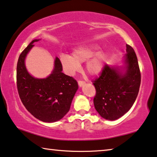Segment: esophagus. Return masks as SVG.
<instances>
[{
    "label": "esophagus",
    "instance_id": "obj_1",
    "mask_svg": "<svg viewBox=\"0 0 157 157\" xmlns=\"http://www.w3.org/2000/svg\"><path fill=\"white\" fill-rule=\"evenodd\" d=\"M85 81H81V80H79L78 81V85L79 86H83L84 85H85Z\"/></svg>",
    "mask_w": 157,
    "mask_h": 157
}]
</instances>
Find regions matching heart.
Masks as SVG:
<instances>
[{"label": "heart", "instance_id": "heart-1", "mask_svg": "<svg viewBox=\"0 0 157 157\" xmlns=\"http://www.w3.org/2000/svg\"><path fill=\"white\" fill-rule=\"evenodd\" d=\"M99 46L95 44L79 46L72 51V56L67 54L60 56V63L65 72L69 75L79 71L80 64L86 62V71L91 75H97L104 69L106 56L104 52L97 51Z\"/></svg>", "mask_w": 157, "mask_h": 157}]
</instances>
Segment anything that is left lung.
Here are the masks:
<instances>
[{"mask_svg":"<svg viewBox=\"0 0 157 157\" xmlns=\"http://www.w3.org/2000/svg\"><path fill=\"white\" fill-rule=\"evenodd\" d=\"M126 52L124 66L106 64L100 76L93 81L96 89L94 105L99 115L106 120L122 117L132 106L138 94L141 74L137 56L128 44Z\"/></svg>","mask_w":157,"mask_h":157,"instance_id":"8db88e82","label":"left lung"}]
</instances>
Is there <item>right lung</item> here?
Wrapping results in <instances>:
<instances>
[{"label":"right lung","mask_w":157,"mask_h":157,"mask_svg":"<svg viewBox=\"0 0 157 157\" xmlns=\"http://www.w3.org/2000/svg\"><path fill=\"white\" fill-rule=\"evenodd\" d=\"M39 41L34 39L21 53L17 65V86L22 104L28 111L39 121L53 123L60 120L69 111L78 89L77 81L62 72L60 60L56 57L54 68L46 78L32 76L25 66V58Z\"/></svg>","instance_id":"add662e5"}]
</instances>
